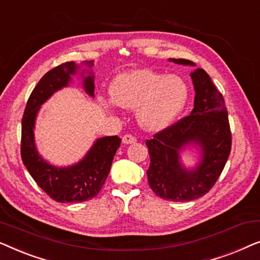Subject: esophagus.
Returning a JSON list of instances; mask_svg holds the SVG:
<instances>
[{
  "label": "esophagus",
  "instance_id": "34e87169",
  "mask_svg": "<svg viewBox=\"0 0 260 260\" xmlns=\"http://www.w3.org/2000/svg\"><path fill=\"white\" fill-rule=\"evenodd\" d=\"M136 137L133 136V135L127 134V135H124L123 136V143L124 144H131V143H135L136 142Z\"/></svg>",
  "mask_w": 260,
  "mask_h": 260
}]
</instances>
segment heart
I'll use <instances>...</instances> for the list:
<instances>
[{
    "mask_svg": "<svg viewBox=\"0 0 260 260\" xmlns=\"http://www.w3.org/2000/svg\"><path fill=\"white\" fill-rule=\"evenodd\" d=\"M112 99L103 105L115 109H136L138 123L150 131L161 130L173 122L187 102L188 88L182 78L150 70H135L117 76L110 87Z\"/></svg>",
    "mask_w": 260,
    "mask_h": 260,
    "instance_id": "1",
    "label": "heart"
}]
</instances>
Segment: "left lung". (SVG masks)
I'll return each mask as SVG.
<instances>
[{
	"instance_id": "1",
	"label": "left lung",
	"mask_w": 260,
	"mask_h": 260,
	"mask_svg": "<svg viewBox=\"0 0 260 260\" xmlns=\"http://www.w3.org/2000/svg\"><path fill=\"white\" fill-rule=\"evenodd\" d=\"M182 65H194L186 59H170ZM195 88L190 115L156 133L147 140L150 166L148 182L157 197L169 201H191L207 194L214 186L229 158L232 134L223 97L205 70L190 74ZM197 143L204 156L194 172H187L178 163V150Z\"/></svg>"
}]
</instances>
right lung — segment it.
I'll return each instance as SVG.
<instances>
[{
	"label": "right lung",
	"mask_w": 260,
	"mask_h": 260,
	"mask_svg": "<svg viewBox=\"0 0 260 260\" xmlns=\"http://www.w3.org/2000/svg\"><path fill=\"white\" fill-rule=\"evenodd\" d=\"M90 66L92 61H87ZM78 66L63 62L48 71L41 78L28 98L21 127V157L30 176L49 198L56 202H83L97 197L110 173L112 159L122 140L118 136L99 138L83 161L70 168H55L38 155L34 145V122L38 110L53 92L66 86ZM84 87L93 95V77L84 79Z\"/></svg>",
	"instance_id": "obj_1"
}]
</instances>
